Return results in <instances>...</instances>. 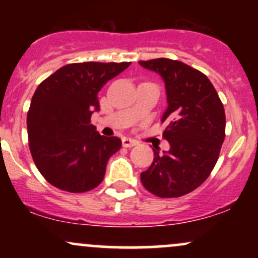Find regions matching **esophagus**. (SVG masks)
<instances>
[{"instance_id": "1", "label": "esophagus", "mask_w": 258, "mask_h": 258, "mask_svg": "<svg viewBox=\"0 0 258 258\" xmlns=\"http://www.w3.org/2000/svg\"><path fill=\"white\" fill-rule=\"evenodd\" d=\"M138 142L135 141V139H131V138H122V146L125 148H131V147H135L137 146Z\"/></svg>"}]
</instances>
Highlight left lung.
Masks as SVG:
<instances>
[{
    "instance_id": "left-lung-1",
    "label": "left lung",
    "mask_w": 258,
    "mask_h": 258,
    "mask_svg": "<svg viewBox=\"0 0 258 258\" xmlns=\"http://www.w3.org/2000/svg\"><path fill=\"white\" fill-rule=\"evenodd\" d=\"M161 75L167 94L164 138L170 150L154 149L150 167L141 173L142 184L159 198H178L203 184L214 170L224 137L226 114L217 91L205 74L167 58L141 60Z\"/></svg>"
}]
</instances>
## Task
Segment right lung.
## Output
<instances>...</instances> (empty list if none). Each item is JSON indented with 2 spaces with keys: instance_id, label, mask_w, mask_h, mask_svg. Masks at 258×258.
Segmentation results:
<instances>
[{
  "instance_id": "right-lung-1",
  "label": "right lung",
  "mask_w": 258,
  "mask_h": 258,
  "mask_svg": "<svg viewBox=\"0 0 258 258\" xmlns=\"http://www.w3.org/2000/svg\"><path fill=\"white\" fill-rule=\"evenodd\" d=\"M130 64H68L38 85L26 120L29 148L37 170L55 188L85 193L102 183L121 139L100 136L91 116L99 110L98 92Z\"/></svg>"
}]
</instances>
